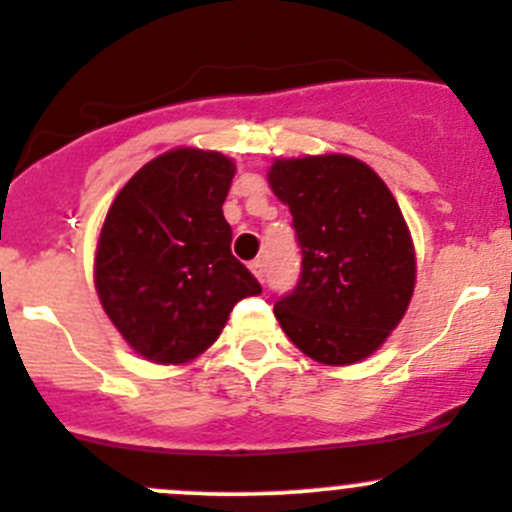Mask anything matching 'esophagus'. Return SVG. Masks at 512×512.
Here are the masks:
<instances>
[{"mask_svg":"<svg viewBox=\"0 0 512 512\" xmlns=\"http://www.w3.org/2000/svg\"><path fill=\"white\" fill-rule=\"evenodd\" d=\"M251 273L258 278V281L263 283V276H266V268H263V258H256V261H251Z\"/></svg>","mask_w":512,"mask_h":512,"instance_id":"1","label":"esophagus"}]
</instances>
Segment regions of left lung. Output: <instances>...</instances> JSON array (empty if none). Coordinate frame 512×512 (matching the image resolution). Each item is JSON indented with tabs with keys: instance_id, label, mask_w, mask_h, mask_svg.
I'll return each instance as SVG.
<instances>
[{
	"instance_id": "8db88e82",
	"label": "left lung",
	"mask_w": 512,
	"mask_h": 512,
	"mask_svg": "<svg viewBox=\"0 0 512 512\" xmlns=\"http://www.w3.org/2000/svg\"><path fill=\"white\" fill-rule=\"evenodd\" d=\"M273 194L293 216L303 271L273 313L298 351L351 366L383 346L416 288L411 231L381 176L356 156L276 159Z\"/></svg>"
}]
</instances>
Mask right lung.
Masks as SVG:
<instances>
[{
	"label": "right lung",
	"mask_w": 512,
	"mask_h": 512,
	"mask_svg": "<svg viewBox=\"0 0 512 512\" xmlns=\"http://www.w3.org/2000/svg\"><path fill=\"white\" fill-rule=\"evenodd\" d=\"M236 164L179 146L141 166L111 201L94 254V286L109 321L146 361H194L261 286L231 254L224 201Z\"/></svg>",
	"instance_id": "1"
}]
</instances>
